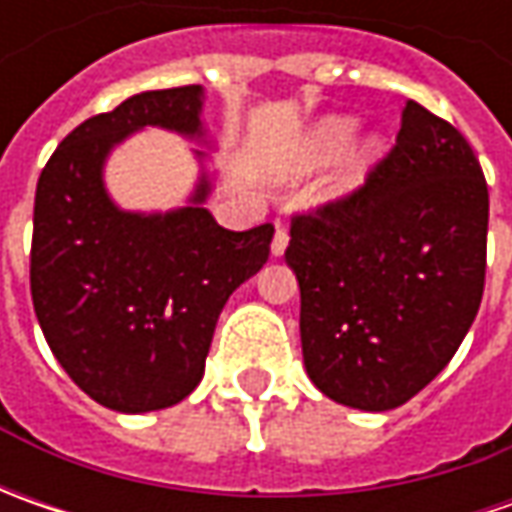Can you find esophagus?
<instances>
[{
  "label": "esophagus",
  "instance_id": "esophagus-1",
  "mask_svg": "<svg viewBox=\"0 0 512 512\" xmlns=\"http://www.w3.org/2000/svg\"><path fill=\"white\" fill-rule=\"evenodd\" d=\"M287 239H290V236H287V227L276 225V233H273V245H270V253H273V256H282V253L287 250Z\"/></svg>",
  "mask_w": 512,
  "mask_h": 512
}]
</instances>
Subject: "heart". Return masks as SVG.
<instances>
[{
  "label": "heart",
  "mask_w": 512,
  "mask_h": 512,
  "mask_svg": "<svg viewBox=\"0 0 512 512\" xmlns=\"http://www.w3.org/2000/svg\"><path fill=\"white\" fill-rule=\"evenodd\" d=\"M356 130V122L350 116H330L322 119L319 125L307 130L305 136L293 145V150L287 153L285 159L276 165V176L279 179H293V176H305L310 170L325 168L327 162H333L344 145L350 142ZM384 153V142L379 136H367L356 148L344 156L342 168L336 170V176L330 179V193H347L362 185L364 176L370 173V168L379 162V156Z\"/></svg>",
  "instance_id": "1"
}]
</instances>
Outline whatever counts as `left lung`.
<instances>
[{
  "instance_id": "8db88e82",
  "label": "left lung",
  "mask_w": 512,
  "mask_h": 512,
  "mask_svg": "<svg viewBox=\"0 0 512 512\" xmlns=\"http://www.w3.org/2000/svg\"><path fill=\"white\" fill-rule=\"evenodd\" d=\"M487 216L476 153L419 102L362 187L293 216L302 356L327 399L382 413L442 373L482 305Z\"/></svg>"
}]
</instances>
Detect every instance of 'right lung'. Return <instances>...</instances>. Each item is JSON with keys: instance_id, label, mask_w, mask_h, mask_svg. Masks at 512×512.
I'll return each mask as SVG.
<instances>
[{"instance_id": "1", "label": "right lung", "mask_w": 512, "mask_h": 512, "mask_svg": "<svg viewBox=\"0 0 512 512\" xmlns=\"http://www.w3.org/2000/svg\"><path fill=\"white\" fill-rule=\"evenodd\" d=\"M202 99L199 85L148 90L90 116L53 150L36 185V319L70 379L119 413L162 410L193 393L222 307L270 256V222L242 233L216 225L202 207L207 176L190 205L170 213L110 202V150L148 125L202 136Z\"/></svg>"}]
</instances>
